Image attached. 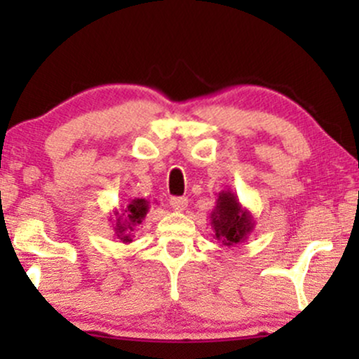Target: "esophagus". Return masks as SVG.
<instances>
[{
  "mask_svg": "<svg viewBox=\"0 0 359 359\" xmlns=\"http://www.w3.org/2000/svg\"><path fill=\"white\" fill-rule=\"evenodd\" d=\"M187 204H189L187 197H172V199H170L172 209H174V211H177V212L184 211V209L187 208Z\"/></svg>",
  "mask_w": 359,
  "mask_h": 359,
  "instance_id": "34e87169",
  "label": "esophagus"
}]
</instances>
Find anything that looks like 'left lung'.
I'll use <instances>...</instances> for the list:
<instances>
[{"mask_svg":"<svg viewBox=\"0 0 359 359\" xmlns=\"http://www.w3.org/2000/svg\"><path fill=\"white\" fill-rule=\"evenodd\" d=\"M212 238L224 246H236L250 236L255 228V217L231 191L217 194L216 205L209 216Z\"/></svg>","mask_w":359,"mask_h":359,"instance_id":"8db88e82","label":"left lung"}]
</instances>
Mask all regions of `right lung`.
Returning <instances> with one entry per match:
<instances>
[{"label":"right lung","mask_w":359,"mask_h":359,"mask_svg":"<svg viewBox=\"0 0 359 359\" xmlns=\"http://www.w3.org/2000/svg\"><path fill=\"white\" fill-rule=\"evenodd\" d=\"M148 211H150V201L140 199V197L128 199L126 205H123L121 209H114L113 229L118 240L123 243L133 241V231L142 224Z\"/></svg>","instance_id":"right-lung-1"}]
</instances>
